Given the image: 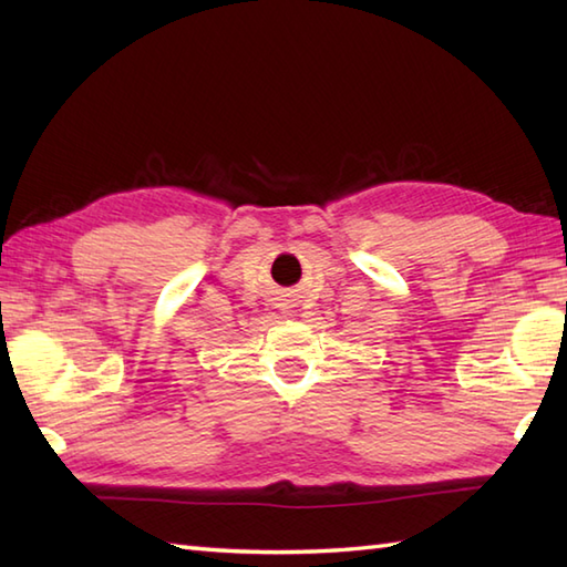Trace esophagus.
Wrapping results in <instances>:
<instances>
[{"mask_svg": "<svg viewBox=\"0 0 567 567\" xmlns=\"http://www.w3.org/2000/svg\"><path fill=\"white\" fill-rule=\"evenodd\" d=\"M282 315H285V311H282Z\"/></svg>", "mask_w": 567, "mask_h": 567, "instance_id": "1", "label": "esophagus"}]
</instances>
